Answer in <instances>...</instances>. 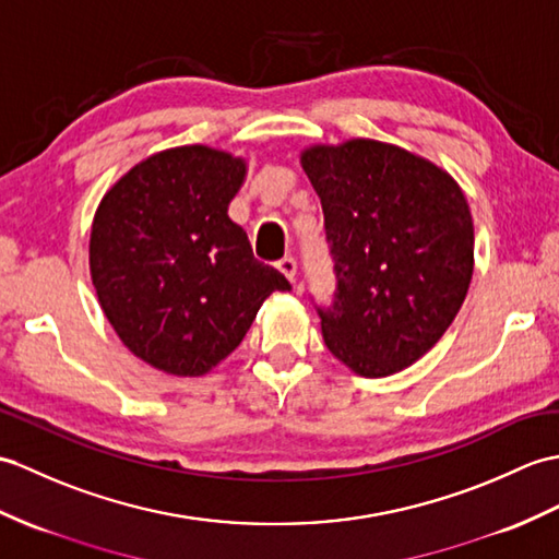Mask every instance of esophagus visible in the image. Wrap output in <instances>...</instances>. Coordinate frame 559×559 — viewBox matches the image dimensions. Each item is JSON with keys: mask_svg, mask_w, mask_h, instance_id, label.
I'll use <instances>...</instances> for the list:
<instances>
[{"mask_svg": "<svg viewBox=\"0 0 559 559\" xmlns=\"http://www.w3.org/2000/svg\"><path fill=\"white\" fill-rule=\"evenodd\" d=\"M278 271H281V274H283L285 278H288V281L293 283L295 276H297V262H295L293 257H283L281 262H278Z\"/></svg>", "mask_w": 559, "mask_h": 559, "instance_id": "1", "label": "esophagus"}]
</instances>
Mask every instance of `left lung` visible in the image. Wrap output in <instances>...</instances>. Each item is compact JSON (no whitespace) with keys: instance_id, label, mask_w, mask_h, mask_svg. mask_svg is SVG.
<instances>
[{"instance_id":"obj_1","label":"left lung","mask_w":559,"mask_h":559,"mask_svg":"<svg viewBox=\"0 0 559 559\" xmlns=\"http://www.w3.org/2000/svg\"><path fill=\"white\" fill-rule=\"evenodd\" d=\"M338 290L319 309L323 343L367 379L397 373L431 349L474 274V221L445 168L391 142L309 145Z\"/></svg>"}]
</instances>
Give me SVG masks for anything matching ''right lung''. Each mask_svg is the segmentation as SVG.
Listing matches in <instances>:
<instances>
[{"mask_svg": "<svg viewBox=\"0 0 559 559\" xmlns=\"http://www.w3.org/2000/svg\"><path fill=\"white\" fill-rule=\"evenodd\" d=\"M248 162L206 145L162 150L104 192L90 276L121 343L171 376H204L236 349L259 307L290 283L257 262L228 204Z\"/></svg>", "mask_w": 559, "mask_h": 559, "instance_id": "1", "label": "right lung"}]
</instances>
